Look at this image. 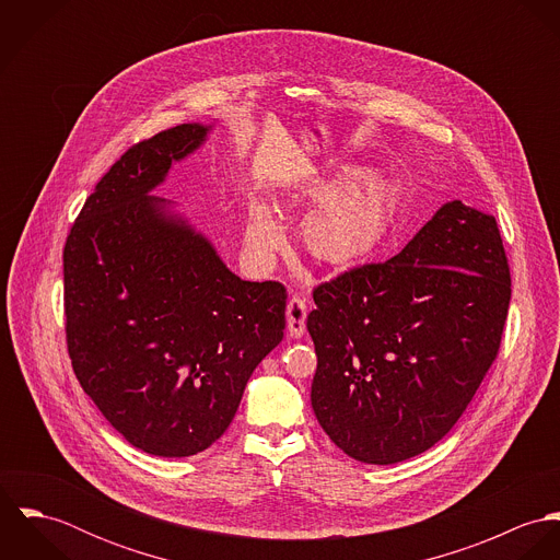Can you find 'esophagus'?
<instances>
[{
	"label": "esophagus",
	"instance_id": "obj_1",
	"mask_svg": "<svg viewBox=\"0 0 560 560\" xmlns=\"http://www.w3.org/2000/svg\"><path fill=\"white\" fill-rule=\"evenodd\" d=\"M306 317H308V308H306V302L298 295H293L289 302H287V327H289V334L300 338L304 331H306Z\"/></svg>",
	"mask_w": 560,
	"mask_h": 560
}]
</instances>
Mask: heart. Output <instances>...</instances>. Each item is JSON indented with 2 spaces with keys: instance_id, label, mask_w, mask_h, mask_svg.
Instances as JSON below:
<instances>
[{
  "instance_id": "heart-1",
  "label": "heart",
  "mask_w": 560,
  "mask_h": 560,
  "mask_svg": "<svg viewBox=\"0 0 560 560\" xmlns=\"http://www.w3.org/2000/svg\"><path fill=\"white\" fill-rule=\"evenodd\" d=\"M358 177H362V170H351L345 183ZM317 196L325 200L302 229V240L313 256L331 265H351L382 240L393 209V187L386 178L366 176L342 189L325 187ZM280 241L282 231L276 218L267 209H256L245 231L247 254L256 262H267Z\"/></svg>"
}]
</instances>
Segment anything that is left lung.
<instances>
[{
  "label": "left lung",
  "mask_w": 560,
  "mask_h": 560,
  "mask_svg": "<svg viewBox=\"0 0 560 560\" xmlns=\"http://www.w3.org/2000/svg\"><path fill=\"white\" fill-rule=\"evenodd\" d=\"M313 409L349 457L388 466L440 442L493 364L511 271L493 215L446 202L397 256L320 282Z\"/></svg>",
  "instance_id": "8db88e82"
}]
</instances>
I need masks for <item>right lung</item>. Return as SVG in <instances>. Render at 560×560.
<instances>
[{"mask_svg":"<svg viewBox=\"0 0 560 560\" xmlns=\"http://www.w3.org/2000/svg\"><path fill=\"white\" fill-rule=\"evenodd\" d=\"M207 131L178 125L133 144L96 183L65 245L67 347L81 388L127 442L158 457L220 440L284 336V284L241 280L149 196Z\"/></svg>","mask_w":560,"mask_h":560,"instance_id":"right-lung-1","label":"right lung"}]
</instances>
